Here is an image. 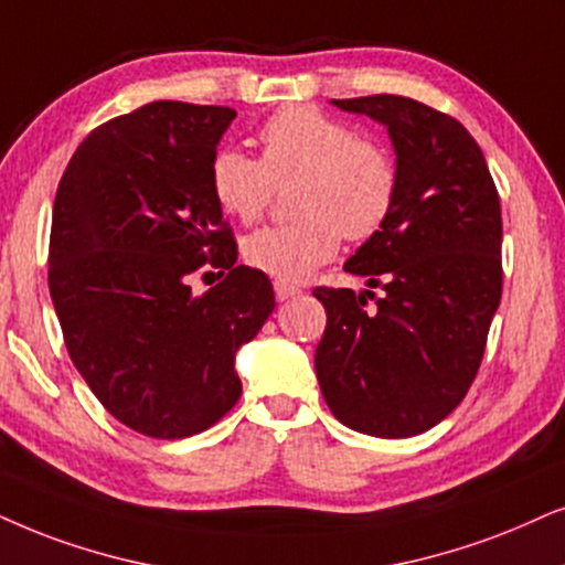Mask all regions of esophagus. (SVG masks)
<instances>
[{"label": "esophagus", "mask_w": 565, "mask_h": 565, "mask_svg": "<svg viewBox=\"0 0 565 565\" xmlns=\"http://www.w3.org/2000/svg\"><path fill=\"white\" fill-rule=\"evenodd\" d=\"M274 291H276L278 302H284V299L299 295V291H302V289L295 287V284H289V281H274Z\"/></svg>", "instance_id": "esophagus-1"}]
</instances>
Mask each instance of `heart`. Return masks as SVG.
Segmentation results:
<instances>
[{"mask_svg":"<svg viewBox=\"0 0 565 565\" xmlns=\"http://www.w3.org/2000/svg\"><path fill=\"white\" fill-rule=\"evenodd\" d=\"M258 146V161L221 148L209 167L213 200L239 224L258 218L274 190L295 184L289 209L297 218L247 234V266L302 281L339 253L341 237L365 242L388 224L402 174L383 142L316 106H289L260 127Z\"/></svg>","mask_w":565,"mask_h":565,"instance_id":"obj_1","label":"heart"}]
</instances>
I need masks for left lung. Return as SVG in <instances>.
<instances>
[{"label": "left lung", "instance_id": "1", "mask_svg": "<svg viewBox=\"0 0 565 565\" xmlns=\"http://www.w3.org/2000/svg\"><path fill=\"white\" fill-rule=\"evenodd\" d=\"M333 104L388 127L402 184L388 224L344 266L383 295L312 289L328 318L318 383L347 427L409 438L446 419L480 370L503 291L501 198L451 114L394 93Z\"/></svg>", "mask_w": 565, "mask_h": 565}]
</instances>
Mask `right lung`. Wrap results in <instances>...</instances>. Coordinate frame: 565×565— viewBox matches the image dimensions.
Instances as JSON below:
<instances>
[{
  "label": "right lung",
  "instance_id": "add662e5",
  "mask_svg": "<svg viewBox=\"0 0 565 565\" xmlns=\"http://www.w3.org/2000/svg\"><path fill=\"white\" fill-rule=\"evenodd\" d=\"M237 111L153 102L98 125L56 188L49 291L70 360L104 409L159 440L190 438L239 402L234 354L276 297L237 266L209 167ZM218 269L203 296L191 276Z\"/></svg>",
  "mask_w": 565,
  "mask_h": 565
}]
</instances>
